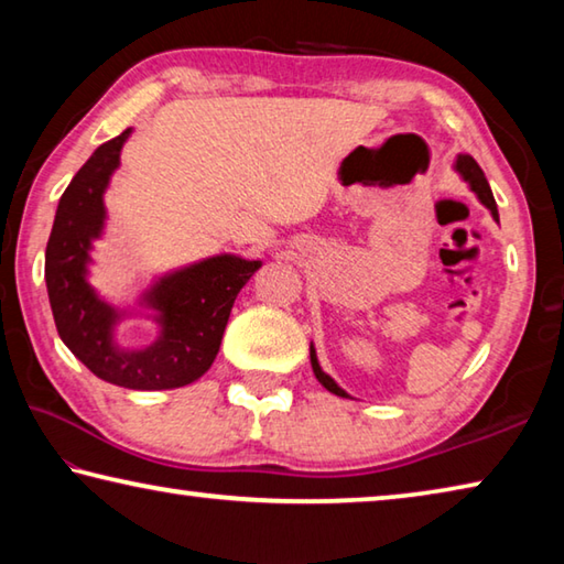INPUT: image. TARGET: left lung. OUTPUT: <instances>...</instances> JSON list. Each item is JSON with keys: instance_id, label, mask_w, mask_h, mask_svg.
<instances>
[{"instance_id": "obj_1", "label": "left lung", "mask_w": 564, "mask_h": 564, "mask_svg": "<svg viewBox=\"0 0 564 564\" xmlns=\"http://www.w3.org/2000/svg\"><path fill=\"white\" fill-rule=\"evenodd\" d=\"M455 169L460 171L463 174V178L467 181V184L473 186V191L477 196H480V202L490 208L492 212V216H495V221H498V206H495V198H492V191H490V184H488V178H485V174H482V169L477 166V161L473 159V156H467V154H460L457 156V164H455ZM311 366H313V373H316V378L321 380L323 383V388L326 390H330V393H336V395H340V398H348V393L346 390H340L338 386H336V380H333L330 376H326L321 370V366H318V358H316V350H313V346H311Z\"/></svg>"}]
</instances>
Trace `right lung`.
<instances>
[{
    "label": "right lung",
    "instance_id": "1",
    "mask_svg": "<svg viewBox=\"0 0 564 564\" xmlns=\"http://www.w3.org/2000/svg\"><path fill=\"white\" fill-rule=\"evenodd\" d=\"M129 131L101 144L59 198L46 243L44 279L56 330L76 358L107 383L131 390H166L202 378L221 348L234 301L261 261L216 256L161 279L144 295L159 316L161 336L144 350L111 343L119 311L97 299L87 283L91 238L101 234L104 188Z\"/></svg>",
    "mask_w": 564,
    "mask_h": 564
}]
</instances>
